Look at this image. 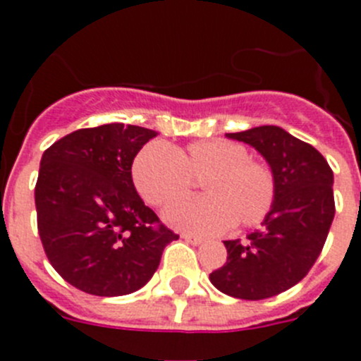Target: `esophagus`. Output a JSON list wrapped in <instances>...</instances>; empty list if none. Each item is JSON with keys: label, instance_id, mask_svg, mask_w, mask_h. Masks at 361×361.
I'll list each match as a JSON object with an SVG mask.
<instances>
[{"label": "esophagus", "instance_id": "34e87169", "mask_svg": "<svg viewBox=\"0 0 361 361\" xmlns=\"http://www.w3.org/2000/svg\"><path fill=\"white\" fill-rule=\"evenodd\" d=\"M183 238L191 245H199L202 244V238L197 237V235H190V233H183Z\"/></svg>", "mask_w": 361, "mask_h": 361}]
</instances>
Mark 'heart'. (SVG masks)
Returning <instances> with one entry per match:
<instances>
[{
  "label": "heart",
  "instance_id": "heart-1",
  "mask_svg": "<svg viewBox=\"0 0 361 361\" xmlns=\"http://www.w3.org/2000/svg\"><path fill=\"white\" fill-rule=\"evenodd\" d=\"M132 180L139 195L155 208L188 197L193 180H200L206 197L166 212L170 224L197 235L220 233L231 224H260L276 197L271 166L250 157L244 145L228 139H200L175 148L149 142L133 159Z\"/></svg>",
  "mask_w": 361,
  "mask_h": 361
}]
</instances>
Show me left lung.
<instances>
[{"label":"left lung","mask_w":361,"mask_h":361,"mask_svg":"<svg viewBox=\"0 0 361 361\" xmlns=\"http://www.w3.org/2000/svg\"><path fill=\"white\" fill-rule=\"evenodd\" d=\"M228 137L262 153L276 178V197L262 228L245 240H226L228 260L209 275L219 291L264 300L288 291L320 257L334 219L333 170L320 152L279 126Z\"/></svg>","instance_id":"8db88e82"}]
</instances>
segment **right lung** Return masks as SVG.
I'll use <instances>...</instances> for the list:
<instances>
[{
  "label": "right lung",
  "instance_id": "add662e5",
  "mask_svg": "<svg viewBox=\"0 0 361 361\" xmlns=\"http://www.w3.org/2000/svg\"><path fill=\"white\" fill-rule=\"evenodd\" d=\"M157 133L111 123L44 149L36 183L37 231L54 269L95 296L141 289L178 235L137 195L132 162Z\"/></svg>",
  "mask_w": 361,
  "mask_h": 361
}]
</instances>
